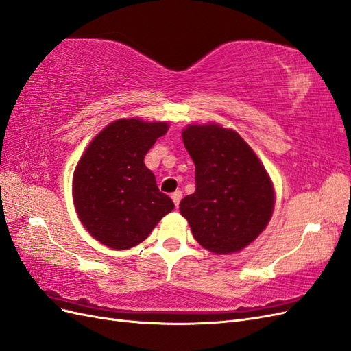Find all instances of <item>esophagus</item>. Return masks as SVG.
Masks as SVG:
<instances>
[{
    "instance_id": "esophagus-1",
    "label": "esophagus",
    "mask_w": 351,
    "mask_h": 351,
    "mask_svg": "<svg viewBox=\"0 0 351 351\" xmlns=\"http://www.w3.org/2000/svg\"><path fill=\"white\" fill-rule=\"evenodd\" d=\"M170 197H172L175 206H179V203H181V198H182V191H179L178 189V191H175Z\"/></svg>"
}]
</instances>
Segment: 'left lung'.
Returning a JSON list of instances; mask_svg holds the SVG:
<instances>
[{"instance_id":"left-lung-1","label":"left lung","mask_w":351,"mask_h":351,"mask_svg":"<svg viewBox=\"0 0 351 351\" xmlns=\"http://www.w3.org/2000/svg\"><path fill=\"white\" fill-rule=\"evenodd\" d=\"M182 139L195 165V191L179 204L181 215L208 252L237 253L253 243L272 217L275 189L269 173L234 129L188 125Z\"/></svg>"}]
</instances>
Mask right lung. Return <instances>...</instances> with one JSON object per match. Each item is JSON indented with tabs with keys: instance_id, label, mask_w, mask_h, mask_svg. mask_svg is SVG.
Here are the masks:
<instances>
[{
	"instance_id": "add662e5",
	"label": "right lung",
	"mask_w": 351,
	"mask_h": 351,
	"mask_svg": "<svg viewBox=\"0 0 351 351\" xmlns=\"http://www.w3.org/2000/svg\"><path fill=\"white\" fill-rule=\"evenodd\" d=\"M167 129L166 122L119 119L86 147L73 173V204L97 241L113 250L132 248L175 208L144 163Z\"/></svg>"
}]
</instances>
